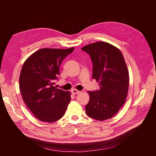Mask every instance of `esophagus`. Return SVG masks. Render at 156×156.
I'll return each mask as SVG.
<instances>
[{"mask_svg": "<svg viewBox=\"0 0 156 156\" xmlns=\"http://www.w3.org/2000/svg\"><path fill=\"white\" fill-rule=\"evenodd\" d=\"M71 92H72V93L73 94H77L80 93V92L79 90H76V89H72Z\"/></svg>", "mask_w": 156, "mask_h": 156, "instance_id": "34e87169", "label": "esophagus"}]
</instances>
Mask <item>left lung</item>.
Segmentation results:
<instances>
[{
  "instance_id": "left-lung-1",
  "label": "left lung",
  "mask_w": 156,
  "mask_h": 156,
  "mask_svg": "<svg viewBox=\"0 0 156 156\" xmlns=\"http://www.w3.org/2000/svg\"><path fill=\"white\" fill-rule=\"evenodd\" d=\"M82 50L90 55L92 78L100 86L98 90L88 91L90 100L86 112L98 121L111 119L125 104L128 94L129 76L123 55L118 48L104 41L87 45Z\"/></svg>"
}]
</instances>
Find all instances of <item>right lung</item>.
Masks as SVG:
<instances>
[{"instance_id":"obj_1","label":"right lung","mask_w":156,"mask_h":156,"mask_svg":"<svg viewBox=\"0 0 156 156\" xmlns=\"http://www.w3.org/2000/svg\"><path fill=\"white\" fill-rule=\"evenodd\" d=\"M74 49L43 48L29 56L23 65L20 92L27 107L39 121L51 123L65 114L71 93L58 89L55 80L58 79L63 59Z\"/></svg>"}]
</instances>
